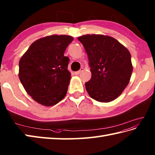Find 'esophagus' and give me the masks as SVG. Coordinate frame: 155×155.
Returning <instances> with one entry per match:
<instances>
[{"label": "esophagus", "instance_id": "34e87169", "mask_svg": "<svg viewBox=\"0 0 155 155\" xmlns=\"http://www.w3.org/2000/svg\"><path fill=\"white\" fill-rule=\"evenodd\" d=\"M84 71V68H80V69L79 71H75V75H79V74H80L82 71Z\"/></svg>", "mask_w": 155, "mask_h": 155}]
</instances>
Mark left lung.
I'll return each instance as SVG.
<instances>
[{
	"mask_svg": "<svg viewBox=\"0 0 155 155\" xmlns=\"http://www.w3.org/2000/svg\"><path fill=\"white\" fill-rule=\"evenodd\" d=\"M87 54L91 78L86 82L91 97L109 102L120 95L129 83L132 72L128 50L114 38L103 35L78 37Z\"/></svg>",
	"mask_w": 155,
	"mask_h": 155,
	"instance_id": "left-lung-1",
	"label": "left lung"
}]
</instances>
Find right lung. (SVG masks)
Masks as SVG:
<instances>
[{
  "mask_svg": "<svg viewBox=\"0 0 155 155\" xmlns=\"http://www.w3.org/2000/svg\"><path fill=\"white\" fill-rule=\"evenodd\" d=\"M69 35H53L33 42L19 61V77L27 94L45 106L55 105L67 94L71 74L64 56L73 41Z\"/></svg>",
  "mask_w": 155,
  "mask_h": 155,
  "instance_id": "right-lung-1",
  "label": "right lung"
}]
</instances>
